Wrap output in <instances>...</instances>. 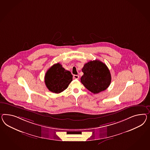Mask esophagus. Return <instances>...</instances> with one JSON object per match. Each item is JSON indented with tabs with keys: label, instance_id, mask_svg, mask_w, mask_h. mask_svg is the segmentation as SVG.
I'll return each instance as SVG.
<instances>
[{
	"label": "esophagus",
	"instance_id": "34e87169",
	"mask_svg": "<svg viewBox=\"0 0 150 150\" xmlns=\"http://www.w3.org/2000/svg\"><path fill=\"white\" fill-rule=\"evenodd\" d=\"M73 77H74V79H79V75H74Z\"/></svg>",
	"mask_w": 150,
	"mask_h": 150
}]
</instances>
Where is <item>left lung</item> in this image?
<instances>
[{
    "label": "left lung",
    "mask_w": 150,
    "mask_h": 150,
    "mask_svg": "<svg viewBox=\"0 0 150 150\" xmlns=\"http://www.w3.org/2000/svg\"><path fill=\"white\" fill-rule=\"evenodd\" d=\"M82 71L81 82L86 88L94 94L105 91L111 81L108 67L99 60L89 61L84 65Z\"/></svg>",
    "instance_id": "left-lung-1"
}]
</instances>
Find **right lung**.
Segmentation results:
<instances>
[{
	"label": "right lung",
	"mask_w": 150,
	"mask_h": 150,
	"mask_svg": "<svg viewBox=\"0 0 150 150\" xmlns=\"http://www.w3.org/2000/svg\"><path fill=\"white\" fill-rule=\"evenodd\" d=\"M72 80V74L59 63L53 65L45 76V83L47 88L54 93H61L67 89Z\"/></svg>",
	"instance_id": "1"
}]
</instances>
